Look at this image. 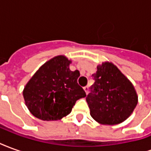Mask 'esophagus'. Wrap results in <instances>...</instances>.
<instances>
[{
  "mask_svg": "<svg viewBox=\"0 0 151 151\" xmlns=\"http://www.w3.org/2000/svg\"><path fill=\"white\" fill-rule=\"evenodd\" d=\"M83 89H84V91H85V92L87 94L88 93V91H89V86H84L83 87Z\"/></svg>",
  "mask_w": 151,
  "mask_h": 151,
  "instance_id": "esophagus-1",
  "label": "esophagus"
}]
</instances>
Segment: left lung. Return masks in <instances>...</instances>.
<instances>
[{"mask_svg": "<svg viewBox=\"0 0 151 151\" xmlns=\"http://www.w3.org/2000/svg\"><path fill=\"white\" fill-rule=\"evenodd\" d=\"M95 83L86 96L91 116L104 124H116L129 116L137 104L132 83L116 66L105 62L92 74Z\"/></svg>", "mask_w": 151, "mask_h": 151, "instance_id": "obj_1", "label": "left lung"}]
</instances>
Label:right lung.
Returning a JSON list of instances; mask_svg holds the SVG:
<instances>
[{
  "instance_id": "right-lung-1",
  "label": "right lung",
  "mask_w": 151,
  "mask_h": 151,
  "mask_svg": "<svg viewBox=\"0 0 151 151\" xmlns=\"http://www.w3.org/2000/svg\"><path fill=\"white\" fill-rule=\"evenodd\" d=\"M70 60L58 56L35 73L23 91L31 114L43 120H57L69 115L76 101L86 96L78 83V70L69 69Z\"/></svg>"
}]
</instances>
